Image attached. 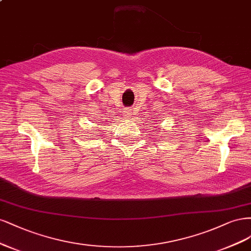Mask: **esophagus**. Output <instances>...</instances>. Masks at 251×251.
Segmentation results:
<instances>
[{
  "label": "esophagus",
  "instance_id": "esophagus-1",
  "mask_svg": "<svg viewBox=\"0 0 251 251\" xmlns=\"http://www.w3.org/2000/svg\"><path fill=\"white\" fill-rule=\"evenodd\" d=\"M124 117L127 119V118H131V116H132V110H131V108H125L124 109Z\"/></svg>",
  "mask_w": 251,
  "mask_h": 251
}]
</instances>
